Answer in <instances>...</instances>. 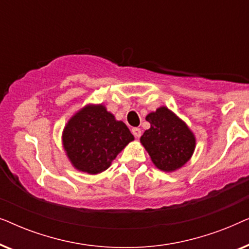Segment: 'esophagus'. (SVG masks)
Returning a JSON list of instances; mask_svg holds the SVG:
<instances>
[{"label":"esophagus","instance_id":"esophagus-1","mask_svg":"<svg viewBox=\"0 0 249 249\" xmlns=\"http://www.w3.org/2000/svg\"><path fill=\"white\" fill-rule=\"evenodd\" d=\"M131 132H132V135H134L136 138H139L142 136V130L139 128H132L131 129Z\"/></svg>","mask_w":249,"mask_h":249}]
</instances>
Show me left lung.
<instances>
[{"mask_svg": "<svg viewBox=\"0 0 249 249\" xmlns=\"http://www.w3.org/2000/svg\"><path fill=\"white\" fill-rule=\"evenodd\" d=\"M151 128L141 137L152 162L159 170L173 172L189 161L196 147V137L188 125L166 107L146 115Z\"/></svg>", "mask_w": 249, "mask_h": 249, "instance_id": "obj_1", "label": "left lung"}]
</instances>
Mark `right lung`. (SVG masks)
I'll return each instance as SVG.
<instances>
[{
	"label": "right lung",
	"mask_w": 249,
	"mask_h": 249,
	"mask_svg": "<svg viewBox=\"0 0 249 249\" xmlns=\"http://www.w3.org/2000/svg\"><path fill=\"white\" fill-rule=\"evenodd\" d=\"M125 124L103 104H87L67 122L62 132L66 155L78 171L97 175L111 166L117 155L134 141Z\"/></svg>",
	"instance_id": "right-lung-1"
}]
</instances>
